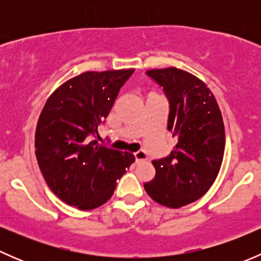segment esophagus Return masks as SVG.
Instances as JSON below:
<instances>
[{"label":"esophagus","mask_w":261,"mask_h":261,"mask_svg":"<svg viewBox=\"0 0 261 261\" xmlns=\"http://www.w3.org/2000/svg\"><path fill=\"white\" fill-rule=\"evenodd\" d=\"M134 156H135L136 163H139V162H144V160H146V159H147L146 154H145V152L143 151V150H140V151H136L135 154H134Z\"/></svg>","instance_id":"esophagus-1"}]
</instances>
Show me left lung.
Listing matches in <instances>:
<instances>
[{
	"mask_svg": "<svg viewBox=\"0 0 261 261\" xmlns=\"http://www.w3.org/2000/svg\"><path fill=\"white\" fill-rule=\"evenodd\" d=\"M169 102L168 131L177 144L167 158L154 160V179L144 184L158 203L179 208L201 198L220 172L225 126L212 92L194 75L177 69H151Z\"/></svg>",
	"mask_w": 261,
	"mask_h": 261,
	"instance_id": "8db88e82",
	"label": "left lung"
}]
</instances>
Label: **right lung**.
Listing matches in <instances>:
<instances>
[{
    "mask_svg": "<svg viewBox=\"0 0 261 261\" xmlns=\"http://www.w3.org/2000/svg\"><path fill=\"white\" fill-rule=\"evenodd\" d=\"M134 69L86 72L59 87L46 101L35 133V154L53 193L88 211L106 203L135 158L98 144L118 92Z\"/></svg>",
    "mask_w": 261,
    "mask_h": 261,
    "instance_id": "1",
    "label": "right lung"
}]
</instances>
